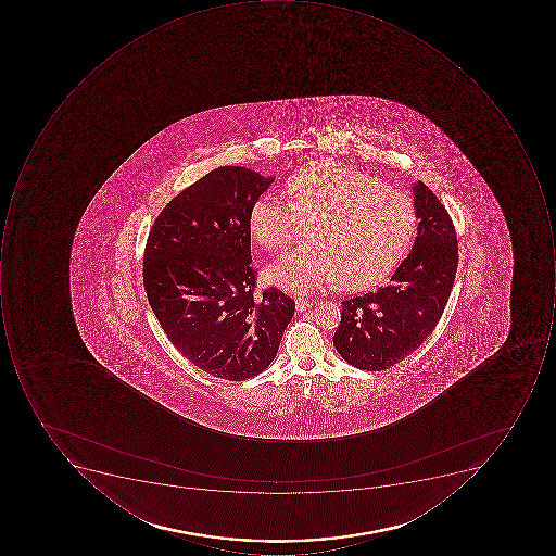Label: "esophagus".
<instances>
[{
	"label": "esophagus",
	"mask_w": 556,
	"mask_h": 556,
	"mask_svg": "<svg viewBox=\"0 0 556 556\" xmlns=\"http://www.w3.org/2000/svg\"><path fill=\"white\" fill-rule=\"evenodd\" d=\"M313 307V301H308V299L295 298V308L298 311H305V308Z\"/></svg>",
	"instance_id": "34e87169"
}]
</instances>
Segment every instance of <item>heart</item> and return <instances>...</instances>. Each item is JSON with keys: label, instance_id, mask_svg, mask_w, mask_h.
I'll use <instances>...</instances> for the list:
<instances>
[{"label": "heart", "instance_id": "heart-1", "mask_svg": "<svg viewBox=\"0 0 556 556\" xmlns=\"http://www.w3.org/2000/svg\"><path fill=\"white\" fill-rule=\"evenodd\" d=\"M289 202L255 200L249 229L261 248L280 251L311 224L308 245L282 255L267 279L286 291H314L339 280L364 289L388 276L403 258L418 227L413 199L384 181L338 162L308 165L287 181Z\"/></svg>", "mask_w": 556, "mask_h": 556}]
</instances>
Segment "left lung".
Returning a JSON list of instances; mask_svg holds the SVG:
<instances>
[{"instance_id": "1", "label": "left lung", "mask_w": 556, "mask_h": 556, "mask_svg": "<svg viewBox=\"0 0 556 556\" xmlns=\"http://www.w3.org/2000/svg\"><path fill=\"white\" fill-rule=\"evenodd\" d=\"M418 237L391 282L342 301L334 345L342 359L363 370H384L416 351L446 308L457 270L453 220L428 186L413 187Z\"/></svg>"}]
</instances>
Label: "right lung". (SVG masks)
Instances as JSON below:
<instances>
[{"label": "right lung", "mask_w": 556, "mask_h": 556, "mask_svg": "<svg viewBox=\"0 0 556 556\" xmlns=\"http://www.w3.org/2000/svg\"><path fill=\"white\" fill-rule=\"evenodd\" d=\"M273 180L245 167L208 172L160 212L143 252L147 299L168 341L226 381L261 375L294 317L277 287L255 295L249 214Z\"/></svg>", "instance_id": "right-lung-1"}]
</instances>
